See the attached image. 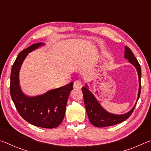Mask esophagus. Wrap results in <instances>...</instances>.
<instances>
[{
    "label": "esophagus",
    "mask_w": 151,
    "mask_h": 151,
    "mask_svg": "<svg viewBox=\"0 0 151 151\" xmlns=\"http://www.w3.org/2000/svg\"><path fill=\"white\" fill-rule=\"evenodd\" d=\"M73 87L75 88V89H81L82 88L81 82L79 81H76L75 82H74Z\"/></svg>",
    "instance_id": "esophagus-1"
}]
</instances>
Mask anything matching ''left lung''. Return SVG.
<instances>
[{"label": "left lung", "instance_id": "obj_1", "mask_svg": "<svg viewBox=\"0 0 151 151\" xmlns=\"http://www.w3.org/2000/svg\"><path fill=\"white\" fill-rule=\"evenodd\" d=\"M124 57L127 58L129 62L135 66V68L137 70L138 75H139V89L137 101H138L140 97V91H141V84H140L141 68H140V65H139L136 57H134L133 52L128 47H125ZM82 91H83V93L84 103H85L86 111L88 114L89 121L91 122L92 124L96 127H110L124 121L125 120H127L131 115L137 103H136L133 108L127 113L121 114V115H116V114H111L106 112L100 105V104L96 101L93 94L88 91L87 86L86 85V86H83L82 88Z\"/></svg>", "mask_w": 151, "mask_h": 151}]
</instances>
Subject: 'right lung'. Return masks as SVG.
<instances>
[{
  "mask_svg": "<svg viewBox=\"0 0 151 151\" xmlns=\"http://www.w3.org/2000/svg\"><path fill=\"white\" fill-rule=\"evenodd\" d=\"M42 45V42L32 45L17 56L12 66L10 92L18 112L25 121L35 126L52 129L63 122L73 83L49 91L42 95L29 97L22 93L19 83V72L25 57L28 53Z\"/></svg>",
  "mask_w": 151,
  "mask_h": 151,
  "instance_id": "1",
  "label": "right lung"
}]
</instances>
